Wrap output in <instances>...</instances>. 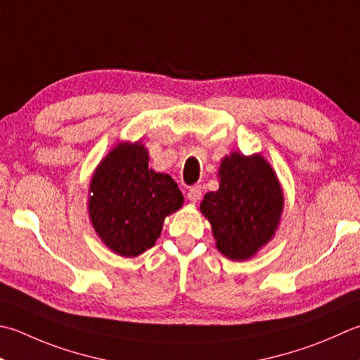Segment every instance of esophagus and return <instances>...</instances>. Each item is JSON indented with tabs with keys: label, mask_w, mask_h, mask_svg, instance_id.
<instances>
[{
	"label": "esophagus",
	"mask_w": 360,
	"mask_h": 360,
	"mask_svg": "<svg viewBox=\"0 0 360 360\" xmlns=\"http://www.w3.org/2000/svg\"><path fill=\"white\" fill-rule=\"evenodd\" d=\"M202 195V187L201 186H192L187 190V198L190 202H198Z\"/></svg>",
	"instance_id": "1"
}]
</instances>
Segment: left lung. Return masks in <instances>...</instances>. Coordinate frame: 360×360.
Returning a JSON list of instances; mask_svg holds the SVG:
<instances>
[{
	"label": "left lung",
	"instance_id": "8db88e82",
	"mask_svg": "<svg viewBox=\"0 0 360 360\" xmlns=\"http://www.w3.org/2000/svg\"><path fill=\"white\" fill-rule=\"evenodd\" d=\"M220 188L209 192L201 212L212 224L217 248L232 260H245L273 237L283 212L276 174L262 156L232 153L218 172Z\"/></svg>",
	"mask_w": 360,
	"mask_h": 360
}]
</instances>
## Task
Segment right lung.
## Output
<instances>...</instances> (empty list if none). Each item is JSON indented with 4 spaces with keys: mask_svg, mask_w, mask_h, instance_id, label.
Returning a JSON list of instances; mask_svg holds the SVG:
<instances>
[{
    "mask_svg": "<svg viewBox=\"0 0 360 360\" xmlns=\"http://www.w3.org/2000/svg\"><path fill=\"white\" fill-rule=\"evenodd\" d=\"M90 220L103 242L124 257L156 243L164 218L182 206V193L168 174L148 168L140 143H122L91 178Z\"/></svg>",
    "mask_w": 360,
    "mask_h": 360,
    "instance_id": "add662e5",
    "label": "right lung"
}]
</instances>
